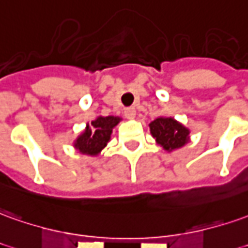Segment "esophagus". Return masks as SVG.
Here are the masks:
<instances>
[{
	"instance_id": "obj_1",
	"label": "esophagus",
	"mask_w": 248,
	"mask_h": 248,
	"mask_svg": "<svg viewBox=\"0 0 248 248\" xmlns=\"http://www.w3.org/2000/svg\"><path fill=\"white\" fill-rule=\"evenodd\" d=\"M124 114L127 119H134L137 115V111L134 107H127V108H124Z\"/></svg>"
}]
</instances>
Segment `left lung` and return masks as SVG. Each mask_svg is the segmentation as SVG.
<instances>
[{"label":"left lung","instance_id":"8db88e82","mask_svg":"<svg viewBox=\"0 0 248 248\" xmlns=\"http://www.w3.org/2000/svg\"><path fill=\"white\" fill-rule=\"evenodd\" d=\"M149 127L155 142L169 153L190 141V130L172 117H158L150 122Z\"/></svg>","mask_w":248,"mask_h":248}]
</instances>
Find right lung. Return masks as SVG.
<instances>
[{
  "label": "right lung",
  "mask_w": 248,
  "mask_h": 248,
  "mask_svg": "<svg viewBox=\"0 0 248 248\" xmlns=\"http://www.w3.org/2000/svg\"><path fill=\"white\" fill-rule=\"evenodd\" d=\"M122 121L121 117H96L91 124H86L83 130L74 141V148L79 153L87 155H98L106 148L108 141L111 140L112 129Z\"/></svg>",
  "instance_id": "add662e5"
}]
</instances>
